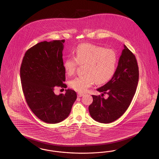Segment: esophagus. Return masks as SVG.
I'll use <instances>...</instances> for the list:
<instances>
[{
    "label": "esophagus",
    "mask_w": 159,
    "mask_h": 159,
    "mask_svg": "<svg viewBox=\"0 0 159 159\" xmlns=\"http://www.w3.org/2000/svg\"><path fill=\"white\" fill-rule=\"evenodd\" d=\"M83 95H84V94L82 93H80V92L77 93V97H83Z\"/></svg>",
    "instance_id": "esophagus-1"
}]
</instances>
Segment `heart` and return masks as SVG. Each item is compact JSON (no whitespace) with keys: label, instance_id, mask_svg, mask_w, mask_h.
Here are the masks:
<instances>
[{"label":"heart","instance_id":"heart-1","mask_svg":"<svg viewBox=\"0 0 159 159\" xmlns=\"http://www.w3.org/2000/svg\"><path fill=\"white\" fill-rule=\"evenodd\" d=\"M75 57H68L64 67L68 75L75 73L79 64H85L84 75L70 80L69 85L74 90L84 92L95 83L103 84L114 76L118 62L116 52L109 49L91 43H82L74 51Z\"/></svg>","mask_w":159,"mask_h":159}]
</instances>
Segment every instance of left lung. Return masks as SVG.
Returning <instances> with one entry per match:
<instances>
[{"label": "left lung", "instance_id": "left-lung-1", "mask_svg": "<svg viewBox=\"0 0 159 159\" xmlns=\"http://www.w3.org/2000/svg\"><path fill=\"white\" fill-rule=\"evenodd\" d=\"M139 69L136 57L124 45L118 66L111 79L97 89L101 95H92L93 102L89 106L92 119L102 123L115 121L124 114L130 106L136 90ZM104 94L108 98H103Z\"/></svg>", "mask_w": 159, "mask_h": 159}]
</instances>
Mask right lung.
<instances>
[{
	"mask_svg": "<svg viewBox=\"0 0 159 159\" xmlns=\"http://www.w3.org/2000/svg\"><path fill=\"white\" fill-rule=\"evenodd\" d=\"M65 40L38 43L24 54L20 79L27 105L39 119L57 123L66 119L77 98L76 92L66 89L57 95V87L66 88L62 51Z\"/></svg>",
	"mask_w": 159,
	"mask_h": 159,
	"instance_id": "add662e5",
	"label": "right lung"
}]
</instances>
